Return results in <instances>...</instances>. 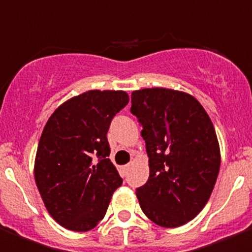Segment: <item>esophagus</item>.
I'll list each match as a JSON object with an SVG mask.
<instances>
[{"mask_svg": "<svg viewBox=\"0 0 252 252\" xmlns=\"http://www.w3.org/2000/svg\"><path fill=\"white\" fill-rule=\"evenodd\" d=\"M128 168H130V165H124L122 166V171H124V173H126V171L128 170Z\"/></svg>", "mask_w": 252, "mask_h": 252, "instance_id": "esophagus-1", "label": "esophagus"}]
</instances>
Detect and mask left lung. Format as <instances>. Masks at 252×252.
<instances>
[{"label": "left lung", "instance_id": "left-lung-1", "mask_svg": "<svg viewBox=\"0 0 252 252\" xmlns=\"http://www.w3.org/2000/svg\"><path fill=\"white\" fill-rule=\"evenodd\" d=\"M131 113L142 126L150 175L136 189L142 212L161 227L193 220L208 202L220 171L216 131L188 93L145 88L131 94Z\"/></svg>", "mask_w": 252, "mask_h": 252}]
</instances>
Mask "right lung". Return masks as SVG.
<instances>
[{
    "instance_id": "obj_1",
    "label": "right lung",
    "mask_w": 252,
    "mask_h": 252,
    "mask_svg": "<svg viewBox=\"0 0 252 252\" xmlns=\"http://www.w3.org/2000/svg\"><path fill=\"white\" fill-rule=\"evenodd\" d=\"M128 103L124 91H88L58 107L46 122L35 159V182L48 212L70 231L102 221L122 184L107 131Z\"/></svg>"
}]
</instances>
